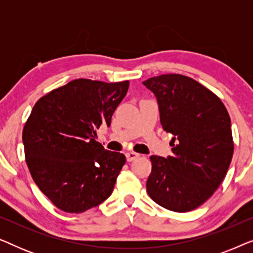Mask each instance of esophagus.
I'll return each mask as SVG.
<instances>
[{"label": "esophagus", "instance_id": "obj_1", "mask_svg": "<svg viewBox=\"0 0 253 253\" xmlns=\"http://www.w3.org/2000/svg\"><path fill=\"white\" fill-rule=\"evenodd\" d=\"M126 160L129 161V162H131V161L136 160L137 158H139V154L136 153V152H126Z\"/></svg>", "mask_w": 253, "mask_h": 253}]
</instances>
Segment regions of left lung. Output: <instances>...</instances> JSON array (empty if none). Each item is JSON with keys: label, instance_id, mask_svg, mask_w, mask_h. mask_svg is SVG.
Masks as SVG:
<instances>
[{"label": "left lung", "instance_id": "left-lung-1", "mask_svg": "<svg viewBox=\"0 0 253 253\" xmlns=\"http://www.w3.org/2000/svg\"><path fill=\"white\" fill-rule=\"evenodd\" d=\"M158 100L160 122L171 133L172 155H152L148 196L174 212H189L219 188L231 162L229 114L220 98L195 79L168 74L143 82Z\"/></svg>", "mask_w": 253, "mask_h": 253}]
</instances>
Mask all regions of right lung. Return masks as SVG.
<instances>
[{
    "label": "right lung",
    "mask_w": 253,
    "mask_h": 253,
    "mask_svg": "<svg viewBox=\"0 0 253 253\" xmlns=\"http://www.w3.org/2000/svg\"><path fill=\"white\" fill-rule=\"evenodd\" d=\"M129 88V81L75 79L43 95L23 130L27 167L41 192L57 209L82 213L112 195L126 164L120 152L95 140Z\"/></svg>",
    "instance_id": "obj_1"
}]
</instances>
